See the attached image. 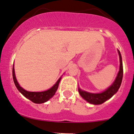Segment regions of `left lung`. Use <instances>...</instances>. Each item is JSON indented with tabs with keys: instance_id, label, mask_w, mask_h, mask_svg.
<instances>
[{
	"instance_id": "1",
	"label": "left lung",
	"mask_w": 134,
	"mask_h": 134,
	"mask_svg": "<svg viewBox=\"0 0 134 134\" xmlns=\"http://www.w3.org/2000/svg\"><path fill=\"white\" fill-rule=\"evenodd\" d=\"M118 51L119 56H120V71L118 72V75H117L115 81L110 87H109L104 91L99 93H92L83 91V90H81L80 88H78L80 96L89 103L94 105L102 104V103L106 102L107 100L110 99L114 94L116 93L117 91L119 90V88L120 87L123 78V64L121 53H120L119 50Z\"/></svg>"
}]
</instances>
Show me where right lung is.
Masks as SVG:
<instances>
[{
    "instance_id": "right-lung-1",
    "label": "right lung",
    "mask_w": 134,
    "mask_h": 134,
    "mask_svg": "<svg viewBox=\"0 0 134 134\" xmlns=\"http://www.w3.org/2000/svg\"><path fill=\"white\" fill-rule=\"evenodd\" d=\"M13 77L14 83L16 85L17 90L20 91L21 93L25 96L26 98L29 99L35 103H43L44 102H47L48 100L50 99L53 96L55 95L56 93L57 90L58 89L59 84L61 81V77H60L58 79V81L56 82V83L53 85L51 88L49 90H47L44 91H41V92H31V91H26L19 85V83L17 82V80L16 79V76H15V73H14V65L13 67Z\"/></svg>"
}]
</instances>
